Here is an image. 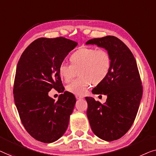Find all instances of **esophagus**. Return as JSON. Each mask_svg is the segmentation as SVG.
I'll list each match as a JSON object with an SVG mask.
<instances>
[{
  "label": "esophagus",
  "mask_w": 156,
  "mask_h": 156,
  "mask_svg": "<svg viewBox=\"0 0 156 156\" xmlns=\"http://www.w3.org/2000/svg\"><path fill=\"white\" fill-rule=\"evenodd\" d=\"M76 99L77 100H80V99H83V97H81V96H79V95H76Z\"/></svg>",
  "instance_id": "34e87169"
}]
</instances>
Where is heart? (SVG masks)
Segmentation results:
<instances>
[{"label": "heart", "instance_id": "1", "mask_svg": "<svg viewBox=\"0 0 156 156\" xmlns=\"http://www.w3.org/2000/svg\"><path fill=\"white\" fill-rule=\"evenodd\" d=\"M71 64L61 63L58 72L60 78L69 82L78 71V78L66 86L68 92L76 95H84L92 84L98 85L108 76L112 67V58L105 49L83 47L70 56Z\"/></svg>", "mask_w": 156, "mask_h": 156}]
</instances>
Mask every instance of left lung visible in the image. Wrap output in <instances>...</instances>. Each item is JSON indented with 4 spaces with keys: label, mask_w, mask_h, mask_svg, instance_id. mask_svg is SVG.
Returning <instances> with one entry per match:
<instances>
[{
    "label": "left lung",
    "mask_w": 156,
    "mask_h": 156,
    "mask_svg": "<svg viewBox=\"0 0 156 156\" xmlns=\"http://www.w3.org/2000/svg\"><path fill=\"white\" fill-rule=\"evenodd\" d=\"M109 54L112 67L102 83L92 93L107 95L104 104L86 97L87 116L93 133L100 139L112 141L122 137L133 124L141 102L143 87L136 61L125 44L114 36L88 40Z\"/></svg>",
    "instance_id": "obj_1"
}]
</instances>
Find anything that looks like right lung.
Listing matches in <instances>:
<instances>
[{
  "mask_svg": "<svg viewBox=\"0 0 156 156\" xmlns=\"http://www.w3.org/2000/svg\"><path fill=\"white\" fill-rule=\"evenodd\" d=\"M77 44L64 37L39 38L26 48L17 63L15 103L26 131L37 141H56L69 126L76 100L64 91L58 68ZM52 88L63 93L57 101L48 96Z\"/></svg>",
  "mask_w": 156,
  "mask_h": 156,
  "instance_id": "right-lung-1",
  "label": "right lung"
}]
</instances>
